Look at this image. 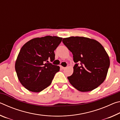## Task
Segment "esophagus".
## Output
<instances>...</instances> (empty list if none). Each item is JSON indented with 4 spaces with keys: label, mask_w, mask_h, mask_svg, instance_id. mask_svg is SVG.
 <instances>
[{
    "label": "esophagus",
    "mask_w": 120,
    "mask_h": 120,
    "mask_svg": "<svg viewBox=\"0 0 120 120\" xmlns=\"http://www.w3.org/2000/svg\"><path fill=\"white\" fill-rule=\"evenodd\" d=\"M60 68H61V69H62V70H64L65 69H66V67H62V66H61Z\"/></svg>",
    "instance_id": "34e87169"
}]
</instances>
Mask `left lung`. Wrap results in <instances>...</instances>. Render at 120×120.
<instances>
[{"label": "left lung", "mask_w": 120, "mask_h": 120, "mask_svg": "<svg viewBox=\"0 0 120 120\" xmlns=\"http://www.w3.org/2000/svg\"><path fill=\"white\" fill-rule=\"evenodd\" d=\"M62 42L73 54L74 72L68 77L75 88L82 92L96 88L106 78L110 61L108 54L97 41L71 36L64 38Z\"/></svg>", "instance_id": "left-lung-1"}]
</instances>
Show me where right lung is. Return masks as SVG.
Instances as JSON below:
<instances>
[{
	"mask_svg": "<svg viewBox=\"0 0 120 120\" xmlns=\"http://www.w3.org/2000/svg\"><path fill=\"white\" fill-rule=\"evenodd\" d=\"M62 38L46 36L35 38L22 46L15 63V70L22 85L28 90L40 92L51 84L59 66L51 62Z\"/></svg>",
	"mask_w": 120,
	"mask_h": 120,
	"instance_id": "1",
	"label": "right lung"
}]
</instances>
